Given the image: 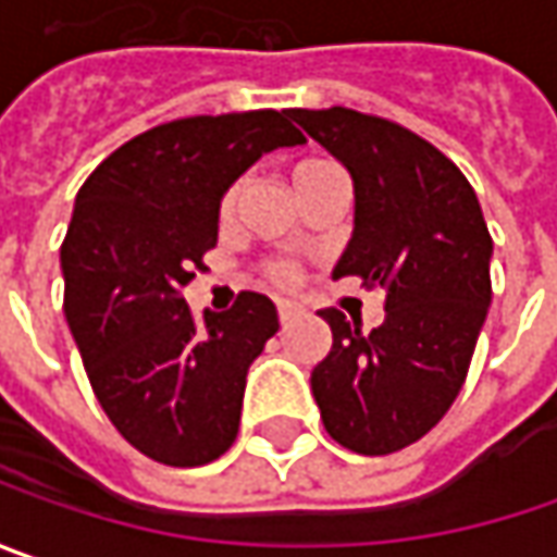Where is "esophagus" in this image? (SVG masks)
<instances>
[{
	"mask_svg": "<svg viewBox=\"0 0 557 557\" xmlns=\"http://www.w3.org/2000/svg\"><path fill=\"white\" fill-rule=\"evenodd\" d=\"M277 314H280V324H289V321H293V318L299 314V308H296L293 302H280Z\"/></svg>",
	"mask_w": 557,
	"mask_h": 557,
	"instance_id": "1",
	"label": "esophagus"
}]
</instances>
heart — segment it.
I'll return each instance as SVG.
<instances>
[{
    "label": "heart",
    "instance_id": "heart-1",
    "mask_svg": "<svg viewBox=\"0 0 557 557\" xmlns=\"http://www.w3.org/2000/svg\"><path fill=\"white\" fill-rule=\"evenodd\" d=\"M321 164H326V161H302V164H296L293 177H302V174H308V171H318ZM239 193H243V183H233L231 189L224 193V199H221V214H224V218H231L233 211H236ZM264 271H268V277L274 280V283H293V280H296L293 264H286V261H271Z\"/></svg>",
    "mask_w": 557,
    "mask_h": 557
}]
</instances>
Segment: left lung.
<instances>
[{"label": "left lung", "instance_id": "obj_1", "mask_svg": "<svg viewBox=\"0 0 557 557\" xmlns=\"http://www.w3.org/2000/svg\"><path fill=\"white\" fill-rule=\"evenodd\" d=\"M289 114L355 186V231L333 280L386 293L371 333L321 311L333 349L311 371V393L339 446L389 455L430 433L461 393L493 299V236L468 177L418 134L339 106Z\"/></svg>", "mask_w": 557, "mask_h": 557}]
</instances>
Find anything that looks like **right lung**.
Returning <instances> with one entry per match:
<instances>
[{"label": "right lung", "mask_w": 557, "mask_h": 557, "mask_svg": "<svg viewBox=\"0 0 557 557\" xmlns=\"http://www.w3.org/2000/svg\"><path fill=\"white\" fill-rule=\"evenodd\" d=\"M286 111L199 114L114 149L81 186L61 243L64 318L117 433L171 468L221 458L277 308L239 293L196 318L181 289L218 243L221 199L264 152L302 146Z\"/></svg>", "instance_id": "1"}]
</instances>
